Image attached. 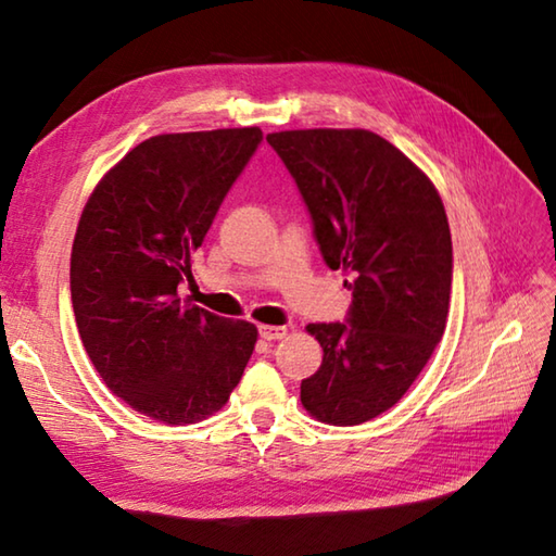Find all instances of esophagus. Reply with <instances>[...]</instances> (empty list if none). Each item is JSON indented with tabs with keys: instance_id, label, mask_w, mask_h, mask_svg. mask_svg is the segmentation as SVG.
I'll use <instances>...</instances> for the list:
<instances>
[{
	"instance_id": "esophagus-1",
	"label": "esophagus",
	"mask_w": 556,
	"mask_h": 556,
	"mask_svg": "<svg viewBox=\"0 0 556 556\" xmlns=\"http://www.w3.org/2000/svg\"><path fill=\"white\" fill-rule=\"evenodd\" d=\"M287 333H289L287 326H267V324L260 326V336L265 338V341H279V338H287Z\"/></svg>"
}]
</instances>
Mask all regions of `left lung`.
<instances>
[{
    "label": "left lung",
    "instance_id": "8db88e82",
    "mask_svg": "<svg viewBox=\"0 0 556 556\" xmlns=\"http://www.w3.org/2000/svg\"><path fill=\"white\" fill-rule=\"evenodd\" d=\"M324 262L351 275L345 324H308L324 363L301 404L333 427L388 412L425 370L448 318L454 252L434 184L368 129L271 131Z\"/></svg>",
    "mask_w": 556,
    "mask_h": 556
}]
</instances>
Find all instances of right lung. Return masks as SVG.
Segmentation results:
<instances>
[{"label": "right lung", "instance_id": "add662e5", "mask_svg": "<svg viewBox=\"0 0 556 556\" xmlns=\"http://www.w3.org/2000/svg\"><path fill=\"white\" fill-rule=\"evenodd\" d=\"M260 142V127L149 137L100 178L75 230L83 345L119 400L164 425L218 412L255 351V324L186 304L176 289Z\"/></svg>", "mask_w": 556, "mask_h": 556}]
</instances>
